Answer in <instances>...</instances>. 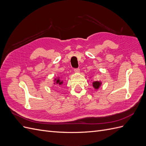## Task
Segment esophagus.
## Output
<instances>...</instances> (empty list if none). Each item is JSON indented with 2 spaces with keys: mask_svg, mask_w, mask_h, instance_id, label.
<instances>
[{
  "mask_svg": "<svg viewBox=\"0 0 146 146\" xmlns=\"http://www.w3.org/2000/svg\"><path fill=\"white\" fill-rule=\"evenodd\" d=\"M74 72L76 73H78L79 72H80V69H79V68L74 69Z\"/></svg>",
  "mask_w": 146,
  "mask_h": 146,
  "instance_id": "34e87169",
  "label": "esophagus"
}]
</instances>
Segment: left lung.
Here are the masks:
<instances>
[{"mask_svg": "<svg viewBox=\"0 0 146 146\" xmlns=\"http://www.w3.org/2000/svg\"><path fill=\"white\" fill-rule=\"evenodd\" d=\"M102 85V83L99 81H95L92 82V86L95 88L96 90H98Z\"/></svg>", "mask_w": 146, "mask_h": 146, "instance_id": "8db88e82", "label": "left lung"}]
</instances>
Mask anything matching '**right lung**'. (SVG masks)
<instances>
[{
	"label": "right lung",
	"mask_w": 146,
	"mask_h": 146,
	"mask_svg": "<svg viewBox=\"0 0 146 146\" xmlns=\"http://www.w3.org/2000/svg\"><path fill=\"white\" fill-rule=\"evenodd\" d=\"M54 81H55L54 84H58V85H62L63 83V81H61L60 80V77H58L57 78H55V80H54Z\"/></svg>",
	"instance_id": "obj_1"
}]
</instances>
